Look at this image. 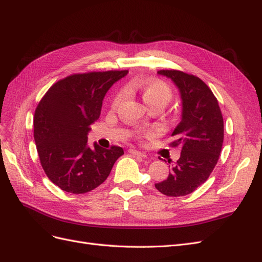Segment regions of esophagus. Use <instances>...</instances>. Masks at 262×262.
Returning a JSON list of instances; mask_svg holds the SVG:
<instances>
[{
	"label": "esophagus",
	"mask_w": 262,
	"mask_h": 262,
	"mask_svg": "<svg viewBox=\"0 0 262 262\" xmlns=\"http://www.w3.org/2000/svg\"><path fill=\"white\" fill-rule=\"evenodd\" d=\"M129 153H131V154H132V155H134V156H140V157H142V158L146 157L145 153H142V152H140V150H137V149H132V148H130V149H129Z\"/></svg>",
	"instance_id": "obj_1"
}]
</instances>
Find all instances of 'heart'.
Returning a JSON list of instances; mask_svg holds the SVG:
<instances>
[{
	"label": "heart",
	"mask_w": 262,
	"mask_h": 262,
	"mask_svg": "<svg viewBox=\"0 0 262 262\" xmlns=\"http://www.w3.org/2000/svg\"><path fill=\"white\" fill-rule=\"evenodd\" d=\"M128 90H136L139 92L146 105L148 107L161 106L165 107L172 98L171 87L160 80H146V81H137L133 82L128 86ZM123 98V93H118L113 99V108H116Z\"/></svg>",
	"instance_id": "obj_1"
}]
</instances>
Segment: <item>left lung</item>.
I'll return each mask as SVG.
<instances>
[{"label": "left lung", "mask_w": 262, "mask_h": 262, "mask_svg": "<svg viewBox=\"0 0 262 262\" xmlns=\"http://www.w3.org/2000/svg\"><path fill=\"white\" fill-rule=\"evenodd\" d=\"M180 91L182 118L171 133V147H181L168 178L155 184L168 196H182L204 184L219 161L224 141V121L210 87L195 75L179 70H160Z\"/></svg>", "instance_id": "1"}]
</instances>
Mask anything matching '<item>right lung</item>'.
Returning <instances> with one entry per match:
<instances>
[{
	"mask_svg": "<svg viewBox=\"0 0 262 262\" xmlns=\"http://www.w3.org/2000/svg\"><path fill=\"white\" fill-rule=\"evenodd\" d=\"M128 70L69 75L54 83L35 110L34 138L40 164L63 191L81 194L104 182L115 162L123 155L120 146L87 145V133L100 116L106 93Z\"/></svg>",
	"mask_w": 262,
	"mask_h": 262,
	"instance_id": "obj_1",
	"label": "right lung"
}]
</instances>
